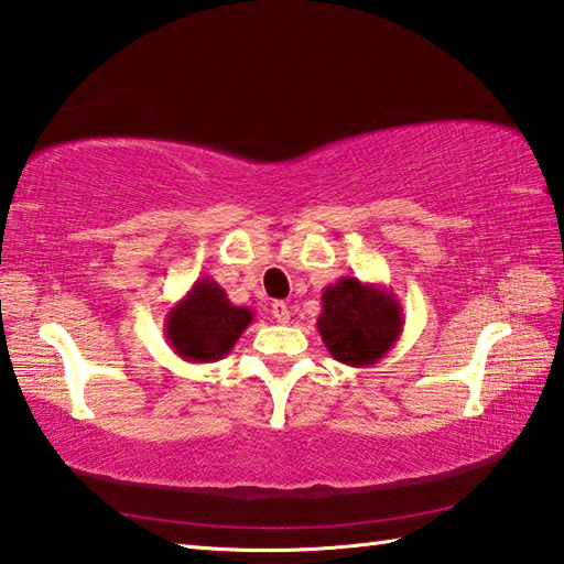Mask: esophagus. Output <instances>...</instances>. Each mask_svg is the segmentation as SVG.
Returning <instances> with one entry per match:
<instances>
[{
    "label": "esophagus",
    "mask_w": 564,
    "mask_h": 564,
    "mask_svg": "<svg viewBox=\"0 0 564 564\" xmlns=\"http://www.w3.org/2000/svg\"><path fill=\"white\" fill-rule=\"evenodd\" d=\"M272 316H274V321L278 323H290V306H286L284 302H274L272 304Z\"/></svg>",
    "instance_id": "obj_1"
}]
</instances>
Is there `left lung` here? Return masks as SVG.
<instances>
[{
  "label": "left lung",
  "mask_w": 564,
  "mask_h": 564,
  "mask_svg": "<svg viewBox=\"0 0 564 564\" xmlns=\"http://www.w3.org/2000/svg\"><path fill=\"white\" fill-rule=\"evenodd\" d=\"M403 325V304L386 284L345 274L323 290L316 328L330 357L347 367L377 365L395 347Z\"/></svg>",
  "instance_id": "left-lung-1"
}]
</instances>
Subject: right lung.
<instances>
[{
    "label": "right lung",
    "instance_id": "obj_1",
    "mask_svg": "<svg viewBox=\"0 0 564 564\" xmlns=\"http://www.w3.org/2000/svg\"><path fill=\"white\" fill-rule=\"evenodd\" d=\"M253 316V308L231 304L215 280L199 278L166 311V343L181 359L207 365L231 352Z\"/></svg>",
    "mask_w": 564,
    "mask_h": 564
}]
</instances>
